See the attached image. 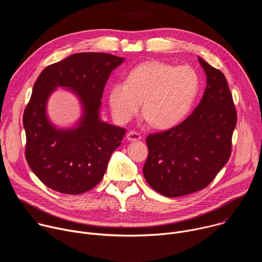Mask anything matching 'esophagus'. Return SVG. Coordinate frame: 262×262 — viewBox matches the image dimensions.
I'll list each match as a JSON object with an SVG mask.
<instances>
[{"label": "esophagus", "mask_w": 262, "mask_h": 262, "mask_svg": "<svg viewBox=\"0 0 262 262\" xmlns=\"http://www.w3.org/2000/svg\"><path fill=\"white\" fill-rule=\"evenodd\" d=\"M126 139L128 141H138L141 139V135L135 130H129L127 134H126Z\"/></svg>", "instance_id": "34e87169"}]
</instances>
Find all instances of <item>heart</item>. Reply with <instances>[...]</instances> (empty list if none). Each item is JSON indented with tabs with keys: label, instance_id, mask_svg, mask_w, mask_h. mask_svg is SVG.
Returning <instances> with one entry per match:
<instances>
[{
	"label": "heart",
	"instance_id": "obj_1",
	"mask_svg": "<svg viewBox=\"0 0 262 262\" xmlns=\"http://www.w3.org/2000/svg\"><path fill=\"white\" fill-rule=\"evenodd\" d=\"M199 85L198 72L192 66L146 61L128 72L125 83L111 86L108 105L113 117L119 123H126L141 103L145 120L157 128H167L189 113Z\"/></svg>",
	"mask_w": 262,
	"mask_h": 262
}]
</instances>
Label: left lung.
Returning a JSON list of instances; mask_svg holds the SVG:
<instances>
[{
	"mask_svg": "<svg viewBox=\"0 0 262 262\" xmlns=\"http://www.w3.org/2000/svg\"><path fill=\"white\" fill-rule=\"evenodd\" d=\"M198 59L207 77L201 101L178 125L146 138L144 177L155 191L170 198L206 188L231 155L237 120L232 94L222 71Z\"/></svg>",
	"mask_w": 262,
	"mask_h": 262,
	"instance_id": "1",
	"label": "left lung"
}]
</instances>
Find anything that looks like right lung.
<instances>
[{
	"label": "right lung",
	"mask_w": 262,
	"mask_h": 262,
	"mask_svg": "<svg viewBox=\"0 0 262 262\" xmlns=\"http://www.w3.org/2000/svg\"><path fill=\"white\" fill-rule=\"evenodd\" d=\"M123 58L104 53H79L46 67L36 80L25 108L26 160L43 184L68 195L83 194L102 179L111 155L125 129L99 119V107L111 72ZM57 86L73 89L84 106L77 129L57 130L45 113L49 94Z\"/></svg>",
	"instance_id": "obj_1"
}]
</instances>
